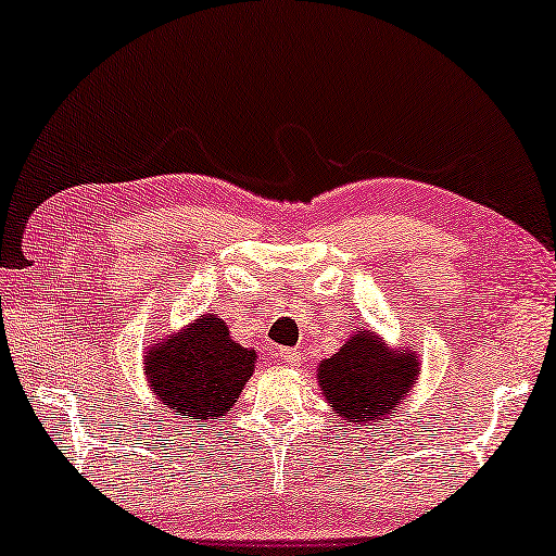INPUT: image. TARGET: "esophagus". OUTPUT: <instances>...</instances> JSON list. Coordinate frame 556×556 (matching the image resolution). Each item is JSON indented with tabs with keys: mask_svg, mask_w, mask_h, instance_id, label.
Here are the masks:
<instances>
[{
	"mask_svg": "<svg viewBox=\"0 0 556 556\" xmlns=\"http://www.w3.org/2000/svg\"><path fill=\"white\" fill-rule=\"evenodd\" d=\"M278 359L286 362V364H291V367H299V364H301V352H299V349H280Z\"/></svg>",
	"mask_w": 556,
	"mask_h": 556,
	"instance_id": "obj_1",
	"label": "esophagus"
}]
</instances>
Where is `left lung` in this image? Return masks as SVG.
Listing matches in <instances>:
<instances>
[{
    "label": "left lung",
    "mask_w": 556,
    "mask_h": 556,
    "mask_svg": "<svg viewBox=\"0 0 556 556\" xmlns=\"http://www.w3.org/2000/svg\"><path fill=\"white\" fill-rule=\"evenodd\" d=\"M420 362L413 349H390L375 331H354L331 359L318 364V387L344 432L390 420L413 390Z\"/></svg>",
    "instance_id": "8db88e82"
}]
</instances>
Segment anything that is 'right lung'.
Wrapping results in <instances>:
<instances>
[{"mask_svg":"<svg viewBox=\"0 0 556 556\" xmlns=\"http://www.w3.org/2000/svg\"><path fill=\"white\" fill-rule=\"evenodd\" d=\"M255 362V349L235 344L223 318L212 314L169 333L143 356L156 400L174 415H185L189 428L200 430L230 413L253 377Z\"/></svg>","mask_w":556,"mask_h":556,"instance_id":"add662e5","label":"right lung"}]
</instances>
